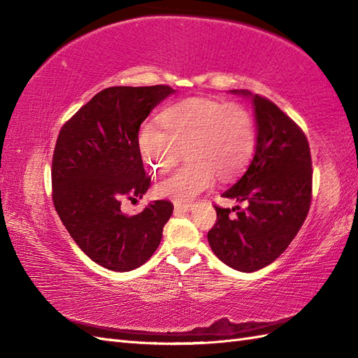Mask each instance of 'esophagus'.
Wrapping results in <instances>:
<instances>
[{
	"mask_svg": "<svg viewBox=\"0 0 358 358\" xmlns=\"http://www.w3.org/2000/svg\"><path fill=\"white\" fill-rule=\"evenodd\" d=\"M173 208H175V212H189V210H192L194 204H191V203H175Z\"/></svg>",
	"mask_w": 358,
	"mask_h": 358,
	"instance_id": "34e87169",
	"label": "esophagus"
}]
</instances>
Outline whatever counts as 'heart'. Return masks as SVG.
I'll return each instance as SVG.
<instances>
[{"label": "heart", "mask_w": 358, "mask_h": 358, "mask_svg": "<svg viewBox=\"0 0 358 358\" xmlns=\"http://www.w3.org/2000/svg\"><path fill=\"white\" fill-rule=\"evenodd\" d=\"M157 124H143L136 135L143 162L152 172H166L185 148L187 164L159 180L155 195L177 203L192 201L220 180L246 169L255 152L254 118L240 104L187 98L167 106Z\"/></svg>", "instance_id": "1"}]
</instances>
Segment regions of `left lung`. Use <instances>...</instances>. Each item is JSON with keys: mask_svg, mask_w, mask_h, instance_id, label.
I'll return each mask as SVG.
<instances>
[{"mask_svg": "<svg viewBox=\"0 0 358 358\" xmlns=\"http://www.w3.org/2000/svg\"><path fill=\"white\" fill-rule=\"evenodd\" d=\"M250 100L257 144L246 172L224 199L248 208L215 206L217 223L208 234L214 254L240 272H254L275 262L306 220L313 191V163L305 134L272 101L249 90H231ZM231 210L238 215L229 217Z\"/></svg>", "mask_w": 358, "mask_h": 358, "instance_id": "8db88e82", "label": "left lung"}]
</instances>
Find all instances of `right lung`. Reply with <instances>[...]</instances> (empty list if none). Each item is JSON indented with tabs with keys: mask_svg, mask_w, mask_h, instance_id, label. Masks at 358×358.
Segmentation results:
<instances>
[{
	"mask_svg": "<svg viewBox=\"0 0 358 358\" xmlns=\"http://www.w3.org/2000/svg\"><path fill=\"white\" fill-rule=\"evenodd\" d=\"M172 94L169 86L108 87L59 131L53 204L73 241L106 269L127 272L146 263L172 215L166 200L132 217L121 212V201L141 199L150 186L136 146L140 126Z\"/></svg>",
	"mask_w": 358,
	"mask_h": 358,
	"instance_id": "right-lung-1",
	"label": "right lung"
}]
</instances>
